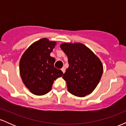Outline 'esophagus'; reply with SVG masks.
<instances>
[{"label":"esophagus","mask_w":126,"mask_h":126,"mask_svg":"<svg viewBox=\"0 0 126 126\" xmlns=\"http://www.w3.org/2000/svg\"><path fill=\"white\" fill-rule=\"evenodd\" d=\"M61 70H62V71L63 72V73H64V72H65V68H64V67H63V68H62V69H61Z\"/></svg>","instance_id":"34e87169"}]
</instances>
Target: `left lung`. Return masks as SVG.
I'll return each instance as SVG.
<instances>
[{
    "instance_id": "obj_1",
    "label": "left lung",
    "mask_w": 126,
    "mask_h": 126,
    "mask_svg": "<svg viewBox=\"0 0 126 126\" xmlns=\"http://www.w3.org/2000/svg\"><path fill=\"white\" fill-rule=\"evenodd\" d=\"M60 48L68 57L69 67L62 78L66 80L69 92L79 97L91 94L103 73L100 60L80 43H63Z\"/></svg>"
}]
</instances>
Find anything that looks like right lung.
Returning a JSON list of instances; mask_svg holds the SVG:
<instances>
[{"label":"right lung","instance_id":"1","mask_svg":"<svg viewBox=\"0 0 126 126\" xmlns=\"http://www.w3.org/2000/svg\"><path fill=\"white\" fill-rule=\"evenodd\" d=\"M55 46L56 42L41 39L33 43L22 56L20 75L26 87L34 94L48 93L54 80L63 75L54 67L55 59L50 55Z\"/></svg>","mask_w":126,"mask_h":126}]
</instances>
